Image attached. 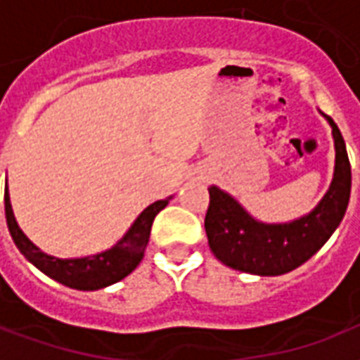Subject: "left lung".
Instances as JSON below:
<instances>
[{"instance_id":"obj_1","label":"left lung","mask_w":360,"mask_h":360,"mask_svg":"<svg viewBox=\"0 0 360 360\" xmlns=\"http://www.w3.org/2000/svg\"><path fill=\"white\" fill-rule=\"evenodd\" d=\"M324 119L332 127L335 165L330 188L309 214L283 224H266L229 193L216 185L208 188L210 206L204 229L221 264L252 276H281L314 257L338 229L351 196V165L340 129L332 117Z\"/></svg>"}]
</instances>
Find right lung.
Listing matches in <instances>:
<instances>
[{
	"instance_id": "add662e5",
	"label": "right lung",
	"mask_w": 360,
	"mask_h": 360,
	"mask_svg": "<svg viewBox=\"0 0 360 360\" xmlns=\"http://www.w3.org/2000/svg\"><path fill=\"white\" fill-rule=\"evenodd\" d=\"M172 198L173 196H167L164 200H156L146 206L113 247L81 258H58L38 249L17 224L7 187H5V218L13 241L30 264H34L42 274L59 281L61 285L79 291H98L121 281L141 264L148 245L152 221L158 216V212L164 210Z\"/></svg>"
}]
</instances>
